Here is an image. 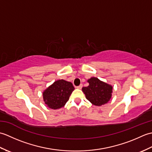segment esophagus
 <instances>
[{
    "mask_svg": "<svg viewBox=\"0 0 152 152\" xmlns=\"http://www.w3.org/2000/svg\"><path fill=\"white\" fill-rule=\"evenodd\" d=\"M82 87H83V85L82 84H80V86H77L76 87V88H78V89H82Z\"/></svg>",
    "mask_w": 152,
    "mask_h": 152,
    "instance_id": "34e87169",
    "label": "esophagus"
}]
</instances>
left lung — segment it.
Returning <instances> with one entry per match:
<instances>
[{"mask_svg":"<svg viewBox=\"0 0 152 152\" xmlns=\"http://www.w3.org/2000/svg\"><path fill=\"white\" fill-rule=\"evenodd\" d=\"M89 86L82 88L86 99L95 106L106 104L111 99L112 86L92 77L88 80Z\"/></svg>","mask_w":152,"mask_h":152,"instance_id":"left-lung-1","label":"left lung"}]
</instances>
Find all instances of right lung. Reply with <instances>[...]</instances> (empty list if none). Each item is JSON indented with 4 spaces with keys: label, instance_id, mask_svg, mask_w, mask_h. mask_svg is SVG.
<instances>
[{
    "label": "right lung",
    "instance_id": "1",
    "mask_svg": "<svg viewBox=\"0 0 152 152\" xmlns=\"http://www.w3.org/2000/svg\"><path fill=\"white\" fill-rule=\"evenodd\" d=\"M72 83L64 80H59L43 92L44 101L48 107L56 110L63 107L74 91Z\"/></svg>",
    "mask_w": 152,
    "mask_h": 152
}]
</instances>
